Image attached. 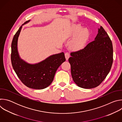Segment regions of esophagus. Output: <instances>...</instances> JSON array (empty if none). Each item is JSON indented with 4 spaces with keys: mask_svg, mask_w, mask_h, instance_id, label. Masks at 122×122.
<instances>
[{
    "mask_svg": "<svg viewBox=\"0 0 122 122\" xmlns=\"http://www.w3.org/2000/svg\"><path fill=\"white\" fill-rule=\"evenodd\" d=\"M65 57H66V60H68V58L69 57V54H68V53H65Z\"/></svg>",
    "mask_w": 122,
    "mask_h": 122,
    "instance_id": "obj_1",
    "label": "esophagus"
}]
</instances>
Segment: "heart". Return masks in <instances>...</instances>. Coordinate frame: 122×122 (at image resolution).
Wrapping results in <instances>:
<instances>
[{"label": "heart", "mask_w": 122, "mask_h": 122, "mask_svg": "<svg viewBox=\"0 0 122 122\" xmlns=\"http://www.w3.org/2000/svg\"><path fill=\"white\" fill-rule=\"evenodd\" d=\"M74 36L69 44V47L73 50H79L85 45L89 37L88 30L86 28H82L80 25H72L69 30L68 38Z\"/></svg>", "instance_id": "heart-1"}]
</instances>
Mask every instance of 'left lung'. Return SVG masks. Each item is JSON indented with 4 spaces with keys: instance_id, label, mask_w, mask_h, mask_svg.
Returning <instances> with one entry per match:
<instances>
[{
    "instance_id": "1",
    "label": "left lung",
    "mask_w": 122,
    "mask_h": 122,
    "mask_svg": "<svg viewBox=\"0 0 122 122\" xmlns=\"http://www.w3.org/2000/svg\"><path fill=\"white\" fill-rule=\"evenodd\" d=\"M68 61L75 83L81 88L98 86L109 74L113 62L112 42L100 26L94 41L83 49L71 52Z\"/></svg>"
}]
</instances>
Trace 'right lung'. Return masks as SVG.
Segmentation results:
<instances>
[{
  "mask_svg": "<svg viewBox=\"0 0 122 122\" xmlns=\"http://www.w3.org/2000/svg\"><path fill=\"white\" fill-rule=\"evenodd\" d=\"M23 24L16 33L11 43V61L14 71L21 81L29 88L43 89L53 81L55 75L59 66L66 61L64 53L53 55L35 64L28 63L22 59L18 51V40Z\"/></svg>",
  "mask_w": 122,
  "mask_h": 122,
  "instance_id": "add662e5",
  "label": "right lung"
}]
</instances>
